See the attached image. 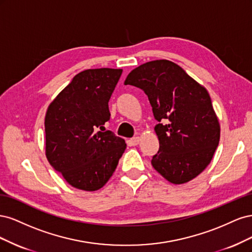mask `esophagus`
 Returning <instances> with one entry per match:
<instances>
[{"label":"esophagus","instance_id":"obj_1","mask_svg":"<svg viewBox=\"0 0 252 252\" xmlns=\"http://www.w3.org/2000/svg\"><path fill=\"white\" fill-rule=\"evenodd\" d=\"M139 142H140V138H139V136H134V138L129 140V144H130L131 146H136V145L139 144Z\"/></svg>","mask_w":252,"mask_h":252}]
</instances>
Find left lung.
Masks as SVG:
<instances>
[{"label": "left lung", "mask_w": 252, "mask_h": 252, "mask_svg": "<svg viewBox=\"0 0 252 252\" xmlns=\"http://www.w3.org/2000/svg\"><path fill=\"white\" fill-rule=\"evenodd\" d=\"M125 85L142 89L158 124L154 168L173 184L197 177L220 142V124L208 91L173 62L157 60L135 68Z\"/></svg>", "instance_id": "8db88e82"}]
</instances>
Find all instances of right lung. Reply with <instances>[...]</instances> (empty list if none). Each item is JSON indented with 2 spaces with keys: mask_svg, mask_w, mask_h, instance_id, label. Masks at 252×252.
<instances>
[{
  "mask_svg": "<svg viewBox=\"0 0 252 252\" xmlns=\"http://www.w3.org/2000/svg\"><path fill=\"white\" fill-rule=\"evenodd\" d=\"M122 71L100 68L78 73L47 109V159L74 188H102L126 149L125 141L104 127Z\"/></svg>",
  "mask_w": 252,
  "mask_h": 252,
  "instance_id": "obj_1",
  "label": "right lung"
}]
</instances>
